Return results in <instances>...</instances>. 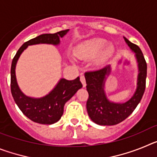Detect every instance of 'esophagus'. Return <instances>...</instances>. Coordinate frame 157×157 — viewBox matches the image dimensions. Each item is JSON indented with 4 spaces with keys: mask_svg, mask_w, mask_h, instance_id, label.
<instances>
[{
    "mask_svg": "<svg viewBox=\"0 0 157 157\" xmlns=\"http://www.w3.org/2000/svg\"><path fill=\"white\" fill-rule=\"evenodd\" d=\"M80 81H81L82 84V86H83V87H86V84L85 76H84V75H83V74L80 75Z\"/></svg>",
    "mask_w": 157,
    "mask_h": 157,
    "instance_id": "1",
    "label": "esophagus"
}]
</instances>
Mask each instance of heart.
<instances>
[{
	"label": "heart",
	"instance_id": "obj_1",
	"mask_svg": "<svg viewBox=\"0 0 157 157\" xmlns=\"http://www.w3.org/2000/svg\"><path fill=\"white\" fill-rule=\"evenodd\" d=\"M107 40L101 37H94L80 43L75 48L74 52L77 57L82 59H90L98 54L94 59L98 65L104 64L112 56L115 47L112 44L106 45Z\"/></svg>",
	"mask_w": 157,
	"mask_h": 157
}]
</instances>
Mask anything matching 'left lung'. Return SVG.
Returning a JSON list of instances; mask_svg holds the SVG:
<instances>
[{
    "label": "left lung",
    "instance_id": "left-lung-1",
    "mask_svg": "<svg viewBox=\"0 0 157 157\" xmlns=\"http://www.w3.org/2000/svg\"><path fill=\"white\" fill-rule=\"evenodd\" d=\"M123 38L130 50L135 53L134 56L138 68L136 90L128 101L117 103L110 101L107 97L105 90V82L111 74V65L99 71L86 72L85 74L89 94L86 102L87 112L91 120L98 125L113 126L126 120L138 106L145 92L147 64L143 54L138 45L130 42L125 37Z\"/></svg>",
    "mask_w": 157,
    "mask_h": 157
}]
</instances>
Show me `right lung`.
Segmentation results:
<instances>
[{
  "instance_id": "add662e5",
  "label": "right lung",
  "mask_w": 157,
  "mask_h": 157,
  "mask_svg": "<svg viewBox=\"0 0 157 157\" xmlns=\"http://www.w3.org/2000/svg\"><path fill=\"white\" fill-rule=\"evenodd\" d=\"M69 29L55 33L44 34L25 42L16 56H14L11 67V91L14 101L23 114L30 120L40 124L50 125L60 120L63 113V107L79 89L82 87L79 77L74 80L60 78L50 92L41 98H31L25 95L18 85L16 75V67L19 56L29 45L48 44L57 45L60 38L66 35Z\"/></svg>"
}]
</instances>
